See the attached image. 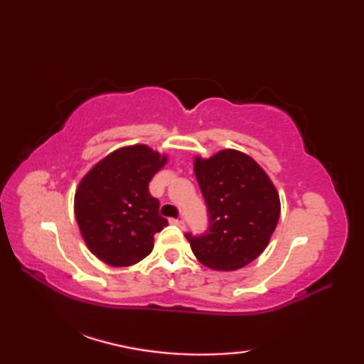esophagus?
I'll use <instances>...</instances> for the list:
<instances>
[{"label":"esophagus","instance_id":"obj_1","mask_svg":"<svg viewBox=\"0 0 364 364\" xmlns=\"http://www.w3.org/2000/svg\"><path fill=\"white\" fill-rule=\"evenodd\" d=\"M170 223H172V225L180 227V228H184V222H183V220H178V219H170Z\"/></svg>","mask_w":364,"mask_h":364}]
</instances>
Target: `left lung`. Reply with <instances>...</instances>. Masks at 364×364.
Instances as JSON below:
<instances>
[{
  "instance_id": "1",
  "label": "left lung",
  "mask_w": 364,
  "mask_h": 364,
  "mask_svg": "<svg viewBox=\"0 0 364 364\" xmlns=\"http://www.w3.org/2000/svg\"><path fill=\"white\" fill-rule=\"evenodd\" d=\"M194 172L210 214V231L186 235L196 258L219 272H233L266 250L280 219V196L266 170L233 149L196 156Z\"/></svg>"
}]
</instances>
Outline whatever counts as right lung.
Returning <instances> with one entry per match:
<instances>
[{"label":"right lung","instance_id":"obj_1","mask_svg":"<svg viewBox=\"0 0 364 364\" xmlns=\"http://www.w3.org/2000/svg\"><path fill=\"white\" fill-rule=\"evenodd\" d=\"M168 156L145 144L127 145L100 159L75 192V218L87 249L112 267L137 264L167 227L149 183Z\"/></svg>","mask_w":364,"mask_h":364}]
</instances>
